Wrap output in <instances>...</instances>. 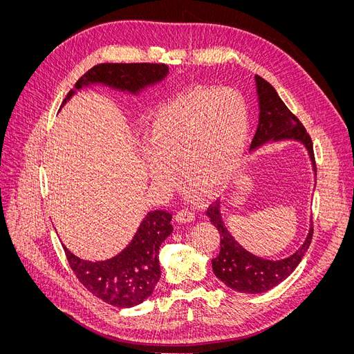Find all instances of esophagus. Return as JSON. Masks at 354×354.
<instances>
[{
  "mask_svg": "<svg viewBox=\"0 0 354 354\" xmlns=\"http://www.w3.org/2000/svg\"><path fill=\"white\" fill-rule=\"evenodd\" d=\"M175 220L176 223L179 224H189L195 220V214L189 212V210H180L176 216H175Z\"/></svg>",
  "mask_w": 354,
  "mask_h": 354,
  "instance_id": "34e87169",
  "label": "esophagus"
}]
</instances>
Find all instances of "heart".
Wrapping results in <instances>:
<instances>
[{"mask_svg": "<svg viewBox=\"0 0 354 354\" xmlns=\"http://www.w3.org/2000/svg\"><path fill=\"white\" fill-rule=\"evenodd\" d=\"M248 136L250 111L237 91L187 88L151 113L144 165L162 192L178 183V165L186 182L216 192L233 176Z\"/></svg>", "mask_w": 354, "mask_h": 354, "instance_id": "heart-1", "label": "heart"}]
</instances>
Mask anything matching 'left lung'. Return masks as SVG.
<instances>
[{
  "mask_svg": "<svg viewBox=\"0 0 354 354\" xmlns=\"http://www.w3.org/2000/svg\"><path fill=\"white\" fill-rule=\"evenodd\" d=\"M254 80L260 114L251 149L257 151L272 142L297 141L306 149L312 171L316 175L312 141L304 125L289 111L268 82L260 76H255ZM206 214L220 234V252L212 260L213 272L224 285L243 294L267 292L286 279L302 261L312 240L313 229L310 223L305 241L294 254L281 260H268L250 252L233 237L221 217L220 202L212 206Z\"/></svg>",
  "mask_w": 354,
  "mask_h": 354,
  "instance_id": "obj_1",
  "label": "left lung"
}]
</instances>
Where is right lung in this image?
Instances as JSON below:
<instances>
[{"instance_id":"add662e5","label":"right lung","mask_w":354,"mask_h":354,"mask_svg":"<svg viewBox=\"0 0 354 354\" xmlns=\"http://www.w3.org/2000/svg\"><path fill=\"white\" fill-rule=\"evenodd\" d=\"M169 73L162 63H100L86 72L75 84L63 104L80 88L106 86L130 95L159 84ZM62 104V106H63ZM172 214L155 210L145 214L131 239L120 252L107 260L90 261L75 255L62 244L77 279L99 299L117 306L133 308L153 292L160 277L159 247L174 230Z\"/></svg>"}]
</instances>
